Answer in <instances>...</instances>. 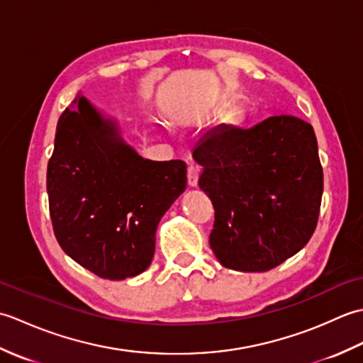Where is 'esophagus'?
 I'll list each match as a JSON object with an SVG mask.
<instances>
[{
  "instance_id": "1",
  "label": "esophagus",
  "mask_w": 363,
  "mask_h": 363,
  "mask_svg": "<svg viewBox=\"0 0 363 363\" xmlns=\"http://www.w3.org/2000/svg\"><path fill=\"white\" fill-rule=\"evenodd\" d=\"M198 179H199V168L191 165L187 169V181H189V186L190 187H196L198 186Z\"/></svg>"
}]
</instances>
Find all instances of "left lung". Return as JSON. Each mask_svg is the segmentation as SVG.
<instances>
[{
    "instance_id": "left-lung-1",
    "label": "left lung",
    "mask_w": 363,
    "mask_h": 363,
    "mask_svg": "<svg viewBox=\"0 0 363 363\" xmlns=\"http://www.w3.org/2000/svg\"><path fill=\"white\" fill-rule=\"evenodd\" d=\"M194 159L215 221L209 243L226 268L268 272L311 240L318 223L323 167L309 123L276 115L250 129L220 128Z\"/></svg>"
}]
</instances>
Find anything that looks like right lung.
<instances>
[{
  "mask_svg": "<svg viewBox=\"0 0 363 363\" xmlns=\"http://www.w3.org/2000/svg\"><path fill=\"white\" fill-rule=\"evenodd\" d=\"M74 103L57 121L46 169L52 230L81 267L121 281L150 267L159 221L186 190L187 165L140 157L86 98Z\"/></svg>",
  "mask_w": 363,
  "mask_h": 363,
  "instance_id": "right-lung-1",
  "label": "right lung"
}]
</instances>
